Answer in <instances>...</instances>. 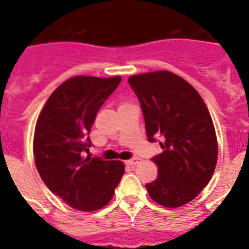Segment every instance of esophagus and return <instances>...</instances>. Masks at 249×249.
Segmentation results:
<instances>
[{"instance_id":"34e87169","label":"esophagus","mask_w":249,"mask_h":249,"mask_svg":"<svg viewBox=\"0 0 249 249\" xmlns=\"http://www.w3.org/2000/svg\"><path fill=\"white\" fill-rule=\"evenodd\" d=\"M126 163H128V165L136 166L137 164H140V163H141V158H133V159L128 160V161H126Z\"/></svg>"}]
</instances>
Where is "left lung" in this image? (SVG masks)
Instances as JSON below:
<instances>
[{
	"mask_svg": "<svg viewBox=\"0 0 249 249\" xmlns=\"http://www.w3.org/2000/svg\"><path fill=\"white\" fill-rule=\"evenodd\" d=\"M143 111L146 133L163 137V152L152 158L158 178L146 185L152 200L178 208L208 185L217 164L218 144L212 117L193 85L169 71L130 76Z\"/></svg>",
	"mask_w": 249,
	"mask_h": 249,
	"instance_id": "obj_1",
	"label": "left lung"
}]
</instances>
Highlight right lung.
<instances>
[{
  "label": "right lung",
  "instance_id": "right-lung-1",
  "mask_svg": "<svg viewBox=\"0 0 249 249\" xmlns=\"http://www.w3.org/2000/svg\"><path fill=\"white\" fill-rule=\"evenodd\" d=\"M120 81V76H73L53 91L37 119V170L49 190L77 211L93 212L108 204L125 172L123 161L85 156L98 109Z\"/></svg>",
  "mask_w": 249,
  "mask_h": 249
}]
</instances>
